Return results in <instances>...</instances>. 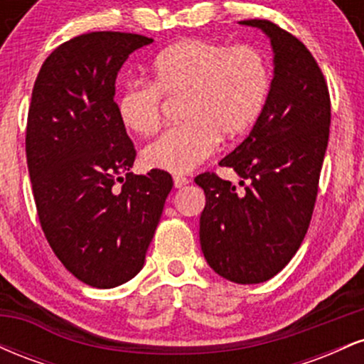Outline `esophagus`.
Returning a JSON list of instances; mask_svg holds the SVG:
<instances>
[{
    "label": "esophagus",
    "instance_id": "1",
    "mask_svg": "<svg viewBox=\"0 0 364 364\" xmlns=\"http://www.w3.org/2000/svg\"><path fill=\"white\" fill-rule=\"evenodd\" d=\"M188 183L190 181L185 176H174V188H185Z\"/></svg>",
    "mask_w": 364,
    "mask_h": 364
}]
</instances>
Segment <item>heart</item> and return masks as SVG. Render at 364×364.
Masks as SVG:
<instances>
[{
    "mask_svg": "<svg viewBox=\"0 0 364 364\" xmlns=\"http://www.w3.org/2000/svg\"><path fill=\"white\" fill-rule=\"evenodd\" d=\"M272 70L260 49L188 39L154 58L150 83L133 80L118 99L123 124L139 135L161 127L162 97H183L178 127L141 150L150 169L190 173L215 152L219 136L232 140L257 123L269 101Z\"/></svg>",
    "mask_w": 364,
    "mask_h": 364,
    "instance_id": "b5f03b06",
    "label": "heart"
}]
</instances>
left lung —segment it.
<instances>
[{
    "mask_svg": "<svg viewBox=\"0 0 364 364\" xmlns=\"http://www.w3.org/2000/svg\"><path fill=\"white\" fill-rule=\"evenodd\" d=\"M270 37L274 78L250 135L219 162L243 191L215 173L195 183L205 191L200 245L208 265L236 284L279 274L310 225L330 132V95L318 63L298 37L270 20H243Z\"/></svg>",
    "mask_w": 364,
    "mask_h": 364,
    "instance_id": "left-lung-1",
    "label": "left lung"
}]
</instances>
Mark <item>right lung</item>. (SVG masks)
Returning a JSON list of instances; mask_svg holds the SVG:
<instances>
[{
	"instance_id": "1",
	"label": "right lung",
	"mask_w": 364,
	"mask_h": 364,
	"mask_svg": "<svg viewBox=\"0 0 364 364\" xmlns=\"http://www.w3.org/2000/svg\"><path fill=\"white\" fill-rule=\"evenodd\" d=\"M152 43L129 32H87L58 46L37 75L25 152L46 240L78 281L109 289L135 277L173 178L129 173L136 150L114 102L128 56Z\"/></svg>"
}]
</instances>
